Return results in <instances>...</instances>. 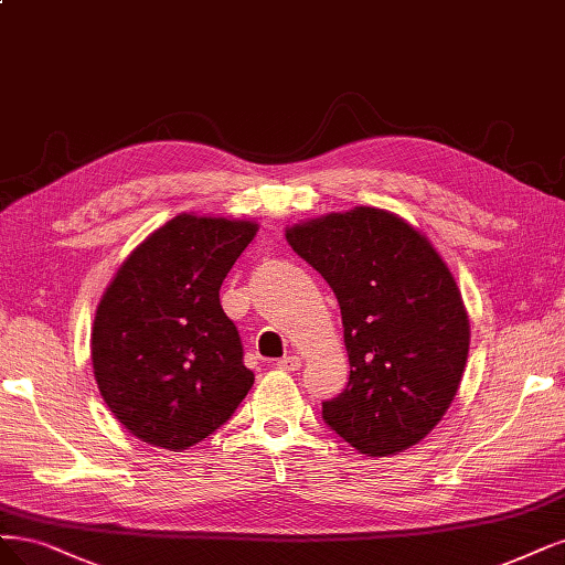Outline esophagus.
<instances>
[{
    "label": "esophagus",
    "mask_w": 565,
    "mask_h": 565,
    "mask_svg": "<svg viewBox=\"0 0 565 565\" xmlns=\"http://www.w3.org/2000/svg\"><path fill=\"white\" fill-rule=\"evenodd\" d=\"M278 369H282V372H299L301 358L299 355H287V358L278 360Z\"/></svg>",
    "instance_id": "obj_1"
}]
</instances>
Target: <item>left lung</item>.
<instances>
[{"instance_id": "left-lung-1", "label": "left lung", "mask_w": 565, "mask_h": 565, "mask_svg": "<svg viewBox=\"0 0 565 565\" xmlns=\"http://www.w3.org/2000/svg\"><path fill=\"white\" fill-rule=\"evenodd\" d=\"M334 289L350 362L322 418L372 458L412 449L451 406L470 350L460 289L420 231L379 207L332 212L285 231Z\"/></svg>"}]
</instances>
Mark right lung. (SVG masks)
<instances>
[{
  "label": "right lung",
  "mask_w": 565,
  "mask_h": 565,
  "mask_svg": "<svg viewBox=\"0 0 565 565\" xmlns=\"http://www.w3.org/2000/svg\"><path fill=\"white\" fill-rule=\"evenodd\" d=\"M257 224L178 215L135 247L95 310L90 360L126 430L184 451L222 427L255 374L220 287Z\"/></svg>",
  "instance_id": "1"
}]
</instances>
